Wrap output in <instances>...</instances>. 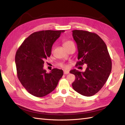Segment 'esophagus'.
<instances>
[{
	"label": "esophagus",
	"mask_w": 125,
	"mask_h": 125,
	"mask_svg": "<svg viewBox=\"0 0 125 125\" xmlns=\"http://www.w3.org/2000/svg\"><path fill=\"white\" fill-rule=\"evenodd\" d=\"M69 71H67V70H64V71H63V73H64V75H66V74H68L69 73Z\"/></svg>",
	"instance_id": "1"
}]
</instances>
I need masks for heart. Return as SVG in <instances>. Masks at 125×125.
Segmentation results:
<instances>
[{"label":"heart","instance_id":"b5f03b06","mask_svg":"<svg viewBox=\"0 0 125 125\" xmlns=\"http://www.w3.org/2000/svg\"><path fill=\"white\" fill-rule=\"evenodd\" d=\"M73 43L71 41H67L64 42V43H63V46H64V47H67L68 46H69V45L70 44H73ZM60 66L61 67H62L63 68H68V66L66 65L65 64H61L60 65Z\"/></svg>","mask_w":125,"mask_h":125}]
</instances>
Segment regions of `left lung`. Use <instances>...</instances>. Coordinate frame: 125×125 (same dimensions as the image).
<instances>
[{
	"label": "left lung",
	"mask_w": 125,
	"mask_h": 125,
	"mask_svg": "<svg viewBox=\"0 0 125 125\" xmlns=\"http://www.w3.org/2000/svg\"><path fill=\"white\" fill-rule=\"evenodd\" d=\"M78 48L76 65L86 64L84 72L76 69L70 73L75 75L73 90L84 96L90 97L99 91L106 82L112 69V61L106 45L94 33L82 30L73 31Z\"/></svg>",
	"instance_id": "left-lung-1"
}]
</instances>
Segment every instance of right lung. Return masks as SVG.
Here are the masks:
<instances>
[{"label":"right lung","instance_id":"1","mask_svg":"<svg viewBox=\"0 0 125 125\" xmlns=\"http://www.w3.org/2000/svg\"><path fill=\"white\" fill-rule=\"evenodd\" d=\"M61 31H41L26 38L16 52L15 61L19 80L31 95L42 97L54 91L63 75L54 68L49 73L43 69L44 60L51 55L53 43Z\"/></svg>","mask_w":125,"mask_h":125}]
</instances>
